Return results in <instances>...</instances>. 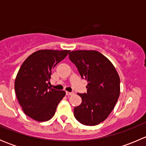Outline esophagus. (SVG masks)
I'll list each match as a JSON object with an SVG mask.
<instances>
[{
    "label": "esophagus",
    "mask_w": 146,
    "mask_h": 146,
    "mask_svg": "<svg viewBox=\"0 0 146 146\" xmlns=\"http://www.w3.org/2000/svg\"><path fill=\"white\" fill-rule=\"evenodd\" d=\"M66 95H73V92H68V91H66Z\"/></svg>",
    "instance_id": "1"
}]
</instances>
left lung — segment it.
<instances>
[{
  "label": "left lung",
  "instance_id": "left-lung-1",
  "mask_svg": "<svg viewBox=\"0 0 146 146\" xmlns=\"http://www.w3.org/2000/svg\"><path fill=\"white\" fill-rule=\"evenodd\" d=\"M82 78L88 81L87 93L78 95L82 102L74 108V116L86 126H95L108 117L120 95V78L114 65L101 53L78 50L69 54Z\"/></svg>",
  "mask_w": 146,
  "mask_h": 146
}]
</instances>
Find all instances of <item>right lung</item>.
I'll return each instance as SVG.
<instances>
[{
    "label": "right lung",
    "instance_id": "1",
    "mask_svg": "<svg viewBox=\"0 0 146 146\" xmlns=\"http://www.w3.org/2000/svg\"><path fill=\"white\" fill-rule=\"evenodd\" d=\"M70 50H39L23 62L15 80L17 100L26 115L37 121L54 117L66 92L50 88L51 70Z\"/></svg>",
    "mask_w": 146,
    "mask_h": 146
}]
</instances>
